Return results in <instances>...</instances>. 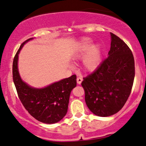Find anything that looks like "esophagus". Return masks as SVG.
Segmentation results:
<instances>
[{
  "instance_id": "1",
  "label": "esophagus",
  "mask_w": 146,
  "mask_h": 146,
  "mask_svg": "<svg viewBox=\"0 0 146 146\" xmlns=\"http://www.w3.org/2000/svg\"><path fill=\"white\" fill-rule=\"evenodd\" d=\"M82 81H83V78L81 77H79L77 78V83L79 84V85H80V84L81 83Z\"/></svg>"
}]
</instances>
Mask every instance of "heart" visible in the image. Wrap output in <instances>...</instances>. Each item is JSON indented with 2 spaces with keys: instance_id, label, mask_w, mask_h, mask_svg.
<instances>
[{
  "instance_id": "heart-1",
  "label": "heart",
  "mask_w": 146,
  "mask_h": 146,
  "mask_svg": "<svg viewBox=\"0 0 146 146\" xmlns=\"http://www.w3.org/2000/svg\"><path fill=\"white\" fill-rule=\"evenodd\" d=\"M87 52V53L83 59V68L87 71H93L100 65L101 53L99 46H93L91 47V40L85 38L82 41L74 57L77 59L81 58Z\"/></svg>"
}]
</instances>
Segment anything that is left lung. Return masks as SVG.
I'll return each mask as SVG.
<instances>
[{"label":"left lung","mask_w":146,"mask_h":146,"mask_svg":"<svg viewBox=\"0 0 146 146\" xmlns=\"http://www.w3.org/2000/svg\"><path fill=\"white\" fill-rule=\"evenodd\" d=\"M110 35L108 57L81 83L88 108L102 117L111 116L122 109L130 94L135 76L132 51L119 37L112 33Z\"/></svg>","instance_id":"8db88e82"}]
</instances>
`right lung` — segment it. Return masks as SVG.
Listing matches in <instances>:
<instances>
[{
  "label": "right lung",
  "instance_id": "obj_1",
  "mask_svg": "<svg viewBox=\"0 0 146 146\" xmlns=\"http://www.w3.org/2000/svg\"><path fill=\"white\" fill-rule=\"evenodd\" d=\"M22 43L14 57L12 77L18 96L22 104L31 116L46 124H54L60 121L67 114L69 96L77 85V77L62 79L43 89L30 87L20 78L18 69V58L24 44Z\"/></svg>",
  "mask_w": 146,
  "mask_h": 146
}]
</instances>
